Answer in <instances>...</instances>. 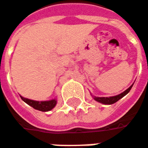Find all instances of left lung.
<instances>
[{
	"label": "left lung",
	"mask_w": 148,
	"mask_h": 148,
	"mask_svg": "<svg viewBox=\"0 0 148 148\" xmlns=\"http://www.w3.org/2000/svg\"><path fill=\"white\" fill-rule=\"evenodd\" d=\"M133 85H131L130 87H129L127 90H125L124 92L123 93H121L120 94H119V95H116V96H113V97H94V99L97 101L100 102V103H102V104H112L115 103V102H117L118 101L119 99H121L122 97L126 95V94H128L130 90H131L132 88V86Z\"/></svg>",
	"instance_id": "obj_1"
}]
</instances>
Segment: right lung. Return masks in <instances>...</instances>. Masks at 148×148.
<instances>
[{"instance_id":"right-lung-1","label":"right lung","mask_w":148,"mask_h":148,"mask_svg":"<svg viewBox=\"0 0 148 148\" xmlns=\"http://www.w3.org/2000/svg\"><path fill=\"white\" fill-rule=\"evenodd\" d=\"M20 97H21V98L23 101L25 102L29 106L33 107L34 109L39 110L41 112H48L50 110L53 109L57 104V100L56 99L45 101H33V100L25 98L22 96Z\"/></svg>"}]
</instances>
